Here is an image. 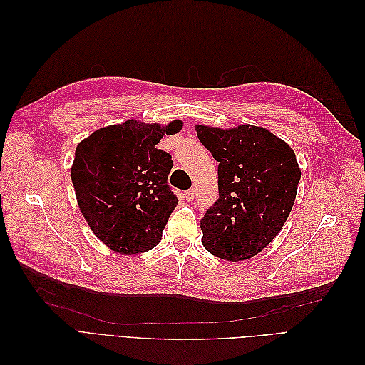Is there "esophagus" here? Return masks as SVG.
<instances>
[{
	"mask_svg": "<svg viewBox=\"0 0 365 365\" xmlns=\"http://www.w3.org/2000/svg\"><path fill=\"white\" fill-rule=\"evenodd\" d=\"M182 196H184V200H185L187 202H190V201H193L195 190H193V189H190V190H185V192L182 193Z\"/></svg>",
	"mask_w": 365,
	"mask_h": 365,
	"instance_id": "34e87169",
	"label": "esophagus"
}]
</instances>
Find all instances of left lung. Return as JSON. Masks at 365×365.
Wrapping results in <instances>:
<instances>
[{"label": "left lung", "mask_w": 365, "mask_h": 365, "mask_svg": "<svg viewBox=\"0 0 365 365\" xmlns=\"http://www.w3.org/2000/svg\"><path fill=\"white\" fill-rule=\"evenodd\" d=\"M195 129L219 161V200L201 219L202 245L219 259L248 260L280 233L291 213L302 176L295 152L262 126Z\"/></svg>", "instance_id": "8db88e82"}]
</instances>
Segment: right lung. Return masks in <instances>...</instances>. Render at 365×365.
<instances>
[{
    "mask_svg": "<svg viewBox=\"0 0 365 365\" xmlns=\"http://www.w3.org/2000/svg\"><path fill=\"white\" fill-rule=\"evenodd\" d=\"M182 125L132 118L97 129L77 145L71 165L77 205L108 248L140 254L160 244L178 200L168 185L172 157L157 145Z\"/></svg>",
    "mask_w": 365,
    "mask_h": 365,
    "instance_id": "right-lung-1",
    "label": "right lung"
}]
</instances>
